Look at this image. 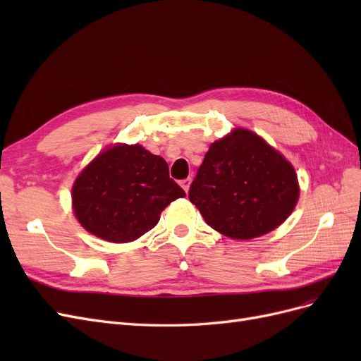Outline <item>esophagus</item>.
I'll use <instances>...</instances> for the list:
<instances>
[{
	"label": "esophagus",
	"instance_id": "obj_1",
	"mask_svg": "<svg viewBox=\"0 0 361 361\" xmlns=\"http://www.w3.org/2000/svg\"><path fill=\"white\" fill-rule=\"evenodd\" d=\"M190 185H191V178H187V179L180 180V187L185 190V192H188V190H190Z\"/></svg>",
	"mask_w": 361,
	"mask_h": 361
}]
</instances>
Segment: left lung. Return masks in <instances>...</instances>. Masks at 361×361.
<instances>
[{
  "label": "left lung",
  "instance_id": "obj_1",
  "mask_svg": "<svg viewBox=\"0 0 361 361\" xmlns=\"http://www.w3.org/2000/svg\"><path fill=\"white\" fill-rule=\"evenodd\" d=\"M298 194L290 164L251 130L235 129L206 152L188 197L215 231L251 239L285 221Z\"/></svg>",
  "mask_w": 361,
  "mask_h": 361
}]
</instances>
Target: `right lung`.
<instances>
[{"label": "right lung", "mask_w": 361, "mask_h": 361, "mask_svg": "<svg viewBox=\"0 0 361 361\" xmlns=\"http://www.w3.org/2000/svg\"><path fill=\"white\" fill-rule=\"evenodd\" d=\"M179 197L185 191L170 178L167 162L138 145H118L97 155L72 188L78 221L110 243L145 235Z\"/></svg>", "instance_id": "obj_1"}]
</instances>
